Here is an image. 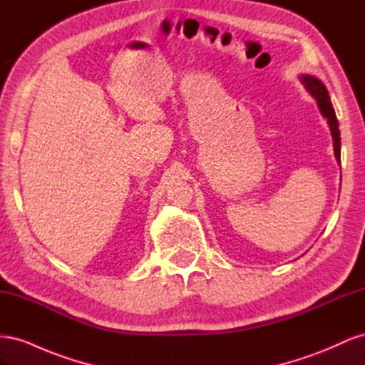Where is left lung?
Masks as SVG:
<instances>
[{"label":"left lung","instance_id":"1","mask_svg":"<svg viewBox=\"0 0 365 365\" xmlns=\"http://www.w3.org/2000/svg\"><path fill=\"white\" fill-rule=\"evenodd\" d=\"M302 83L306 86V90L309 91L315 102L318 105L319 113L327 120V125L330 129V135L334 138V153L338 163H341V135H339V128H338V120L335 115V109L332 106V102H330L329 93L326 90L324 83L317 79L315 76L311 74H302L300 76Z\"/></svg>","mask_w":365,"mask_h":365}]
</instances>
